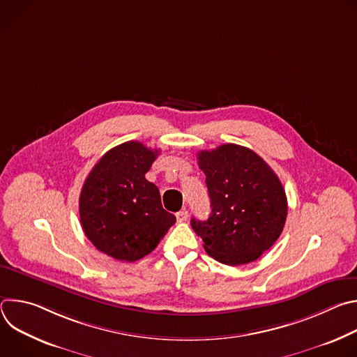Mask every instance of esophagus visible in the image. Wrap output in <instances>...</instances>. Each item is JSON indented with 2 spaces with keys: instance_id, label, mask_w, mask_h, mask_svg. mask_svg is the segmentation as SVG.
<instances>
[{
  "instance_id": "obj_1",
  "label": "esophagus",
  "mask_w": 357,
  "mask_h": 357,
  "mask_svg": "<svg viewBox=\"0 0 357 357\" xmlns=\"http://www.w3.org/2000/svg\"><path fill=\"white\" fill-rule=\"evenodd\" d=\"M188 211H181V212H178L176 213V220L179 222V223H182V222H186L188 220Z\"/></svg>"
}]
</instances>
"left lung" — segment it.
Instances as JSON below:
<instances>
[{"instance_id": "1", "label": "left lung", "mask_w": 357, "mask_h": 357, "mask_svg": "<svg viewBox=\"0 0 357 357\" xmlns=\"http://www.w3.org/2000/svg\"><path fill=\"white\" fill-rule=\"evenodd\" d=\"M212 212L190 226L211 257L226 266L256 261L280 237L288 212L281 181L256 152L223 144L197 154Z\"/></svg>"}]
</instances>
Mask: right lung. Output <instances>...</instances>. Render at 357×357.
Instances as JSON below:
<instances>
[{"instance_id":"1","label":"right lung","mask_w":357,"mask_h":357,"mask_svg":"<svg viewBox=\"0 0 357 357\" xmlns=\"http://www.w3.org/2000/svg\"><path fill=\"white\" fill-rule=\"evenodd\" d=\"M160 149L120 144L90 171L79 197L80 223L93 245L120 261L154 250L176 218L162 208L158 188L145 179Z\"/></svg>"}]
</instances>
